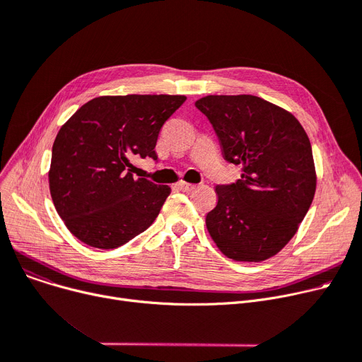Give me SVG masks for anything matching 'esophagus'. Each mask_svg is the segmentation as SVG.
Masks as SVG:
<instances>
[{"instance_id": "obj_1", "label": "esophagus", "mask_w": 362, "mask_h": 362, "mask_svg": "<svg viewBox=\"0 0 362 362\" xmlns=\"http://www.w3.org/2000/svg\"><path fill=\"white\" fill-rule=\"evenodd\" d=\"M176 187L179 189V191H183V192H191V191H194L197 186L192 185V183H186V182L180 180V182L176 183Z\"/></svg>"}]
</instances>
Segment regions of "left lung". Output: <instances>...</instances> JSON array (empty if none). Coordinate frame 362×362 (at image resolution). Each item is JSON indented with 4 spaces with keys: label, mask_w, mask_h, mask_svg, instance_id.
<instances>
[{
    "label": "left lung",
    "mask_w": 362,
    "mask_h": 362,
    "mask_svg": "<svg viewBox=\"0 0 362 362\" xmlns=\"http://www.w3.org/2000/svg\"><path fill=\"white\" fill-rule=\"evenodd\" d=\"M213 124L223 157L240 179L216 186L208 233L235 261L276 255L296 233L314 199L310 139L293 114L254 95H208L195 103Z\"/></svg>",
    "instance_id": "1"
}]
</instances>
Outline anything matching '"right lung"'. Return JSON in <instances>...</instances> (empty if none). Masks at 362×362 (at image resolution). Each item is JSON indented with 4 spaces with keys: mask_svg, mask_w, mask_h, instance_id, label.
I'll return each instance as SVG.
<instances>
[{
    "mask_svg": "<svg viewBox=\"0 0 362 362\" xmlns=\"http://www.w3.org/2000/svg\"><path fill=\"white\" fill-rule=\"evenodd\" d=\"M185 95H117L83 104L62 126L48 173L54 206L79 240L114 250L157 218L171 189L130 173V158L157 160L163 124Z\"/></svg>",
    "mask_w": 362,
    "mask_h": 362,
    "instance_id": "add662e5",
    "label": "right lung"
}]
</instances>
